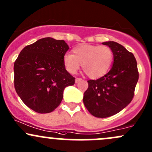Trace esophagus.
<instances>
[{"label":"esophagus","instance_id":"34e87169","mask_svg":"<svg viewBox=\"0 0 152 152\" xmlns=\"http://www.w3.org/2000/svg\"><path fill=\"white\" fill-rule=\"evenodd\" d=\"M82 78H80V77H77L76 79H75V83H77L78 82H80V81H81L82 80Z\"/></svg>","mask_w":152,"mask_h":152}]
</instances>
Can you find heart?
I'll use <instances>...</instances> for the list:
<instances>
[{
  "mask_svg": "<svg viewBox=\"0 0 152 152\" xmlns=\"http://www.w3.org/2000/svg\"><path fill=\"white\" fill-rule=\"evenodd\" d=\"M72 52L73 55L66 53L63 58L65 68L71 74H75L82 64L89 77L97 79L108 72L113 62V50L107 45L82 44L75 47Z\"/></svg>",
  "mask_w": 152,
  "mask_h": 152,
  "instance_id": "heart-1",
  "label": "heart"
}]
</instances>
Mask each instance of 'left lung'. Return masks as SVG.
Wrapping results in <instances>:
<instances>
[{
    "label": "left lung",
    "mask_w": 152,
    "mask_h": 152,
    "mask_svg": "<svg viewBox=\"0 0 152 152\" xmlns=\"http://www.w3.org/2000/svg\"><path fill=\"white\" fill-rule=\"evenodd\" d=\"M113 50L114 63L105 75L88 80L83 103L94 117L105 118L120 112L131 102L137 82L138 70L134 55L114 41L102 43Z\"/></svg>",
    "instance_id": "8db88e82"
}]
</instances>
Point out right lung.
<instances>
[{"mask_svg":"<svg viewBox=\"0 0 152 152\" xmlns=\"http://www.w3.org/2000/svg\"><path fill=\"white\" fill-rule=\"evenodd\" d=\"M69 48L64 40L44 37L24 47L14 62L16 91L37 113L53 112L61 104L65 88L75 84L63 62Z\"/></svg>","mask_w":152,"mask_h":152,"instance_id":"obj_1","label":"right lung"}]
</instances>
